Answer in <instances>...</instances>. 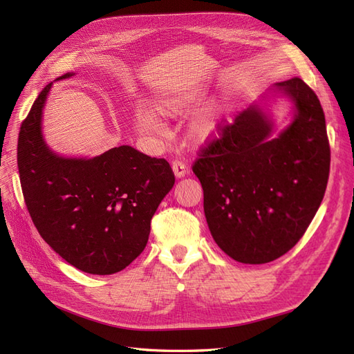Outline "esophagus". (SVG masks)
Here are the masks:
<instances>
[{"label": "esophagus", "instance_id": "esophagus-1", "mask_svg": "<svg viewBox=\"0 0 354 354\" xmlns=\"http://www.w3.org/2000/svg\"><path fill=\"white\" fill-rule=\"evenodd\" d=\"M173 173H174V176H176L177 178L185 177V176L187 174V167H186V164L180 162V160H174V162H173Z\"/></svg>", "mask_w": 354, "mask_h": 354}]
</instances>
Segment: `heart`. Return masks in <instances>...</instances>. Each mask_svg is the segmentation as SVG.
Returning a JSON list of instances; mask_svg holds the SVG:
<instances>
[{
	"label": "heart",
	"mask_w": 354,
	"mask_h": 354,
	"mask_svg": "<svg viewBox=\"0 0 354 354\" xmlns=\"http://www.w3.org/2000/svg\"><path fill=\"white\" fill-rule=\"evenodd\" d=\"M158 109L164 113H181L185 111V102L180 95H162L159 97ZM226 118V108L221 104L211 106L207 111L199 113L192 122L190 134L196 142L208 143L217 138L221 133V125ZM134 125L138 131L145 136H164L167 133V125L160 118L149 108H138L134 113Z\"/></svg>",
	"instance_id": "obj_1"
}]
</instances>
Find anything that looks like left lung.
Returning <instances> with one entry per match:
<instances>
[{
    "instance_id": "obj_1",
    "label": "left lung",
    "mask_w": 354,
    "mask_h": 354,
    "mask_svg": "<svg viewBox=\"0 0 354 354\" xmlns=\"http://www.w3.org/2000/svg\"><path fill=\"white\" fill-rule=\"evenodd\" d=\"M277 98L292 102L293 118L274 135L270 108ZM199 155L194 173L208 227L233 260L270 263L301 239L330 164L324 109L303 80L273 84Z\"/></svg>"
}]
</instances>
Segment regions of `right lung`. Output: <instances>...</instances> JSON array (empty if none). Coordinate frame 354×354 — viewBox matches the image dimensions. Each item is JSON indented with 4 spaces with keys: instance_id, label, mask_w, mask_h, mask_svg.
Returning a JSON list of instances; mask_svg holds the SVG:
<instances>
[{
    "instance_id": "obj_1",
    "label": "right lung",
    "mask_w": 354,
    "mask_h": 354,
    "mask_svg": "<svg viewBox=\"0 0 354 354\" xmlns=\"http://www.w3.org/2000/svg\"><path fill=\"white\" fill-rule=\"evenodd\" d=\"M51 85L42 88L19 133L26 207L42 239L63 260L85 273L113 274L143 252L153 214L174 186L173 169L165 159L127 145L93 158L53 151L42 133Z\"/></svg>"
}]
</instances>
